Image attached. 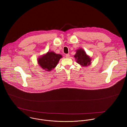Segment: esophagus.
Wrapping results in <instances>:
<instances>
[{
    "label": "esophagus",
    "mask_w": 127,
    "mask_h": 127,
    "mask_svg": "<svg viewBox=\"0 0 127 127\" xmlns=\"http://www.w3.org/2000/svg\"><path fill=\"white\" fill-rule=\"evenodd\" d=\"M69 56H70V55L69 54H66L65 55V57L66 58H69Z\"/></svg>",
    "instance_id": "34e87169"
}]
</instances>
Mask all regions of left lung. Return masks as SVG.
Wrapping results in <instances>:
<instances>
[{
	"label": "left lung",
	"instance_id": "left-lung-1",
	"mask_svg": "<svg viewBox=\"0 0 127 127\" xmlns=\"http://www.w3.org/2000/svg\"><path fill=\"white\" fill-rule=\"evenodd\" d=\"M74 57L76 60L77 63L83 66H87L91 64V57L87 55L83 49L80 48L77 50Z\"/></svg>",
	"mask_w": 127,
	"mask_h": 127
}]
</instances>
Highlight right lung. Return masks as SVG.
Returning <instances> with one entry per match:
<instances>
[{
	"label": "right lung",
	"mask_w": 127,
	"mask_h": 127,
	"mask_svg": "<svg viewBox=\"0 0 127 127\" xmlns=\"http://www.w3.org/2000/svg\"><path fill=\"white\" fill-rule=\"evenodd\" d=\"M62 58L61 55L56 54L53 51H48L46 54L42 55L37 59V63L43 69L50 71L57 66L59 60Z\"/></svg>",
	"instance_id": "add662e5"
}]
</instances>
